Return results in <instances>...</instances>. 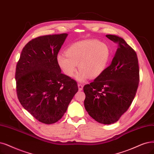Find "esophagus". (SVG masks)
Wrapping results in <instances>:
<instances>
[{
    "label": "esophagus",
    "instance_id": "1",
    "mask_svg": "<svg viewBox=\"0 0 154 154\" xmlns=\"http://www.w3.org/2000/svg\"><path fill=\"white\" fill-rule=\"evenodd\" d=\"M78 88H79V89L80 90V91H82V89H83V85L82 84L79 83L78 84Z\"/></svg>",
    "mask_w": 154,
    "mask_h": 154
}]
</instances>
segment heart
I'll return each mask as SVG.
<instances>
[{"label":"heart","instance_id":"b5f03b06","mask_svg":"<svg viewBox=\"0 0 154 154\" xmlns=\"http://www.w3.org/2000/svg\"><path fill=\"white\" fill-rule=\"evenodd\" d=\"M65 54H59L57 62L63 72L72 77L77 71L75 78L83 82L90 77L97 78L104 72L111 58V51L109 45L98 40H87L73 44Z\"/></svg>","mask_w":154,"mask_h":154}]
</instances>
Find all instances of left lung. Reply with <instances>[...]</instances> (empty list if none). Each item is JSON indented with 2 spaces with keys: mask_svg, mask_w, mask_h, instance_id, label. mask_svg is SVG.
<instances>
[{
  "mask_svg": "<svg viewBox=\"0 0 154 154\" xmlns=\"http://www.w3.org/2000/svg\"><path fill=\"white\" fill-rule=\"evenodd\" d=\"M118 49L112 63L100 76L84 86V106L88 114L101 124L116 122L135 97L140 81L135 51L117 35H106Z\"/></svg>",
  "mask_w": 154,
  "mask_h": 154,
  "instance_id": "8db88e82",
  "label": "left lung"
}]
</instances>
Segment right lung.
I'll list each match as a JSON object with an SVG mask.
<instances>
[{"instance_id": "add662e5", "label": "right lung", "mask_w": 154, "mask_h": 154, "mask_svg": "<svg viewBox=\"0 0 154 154\" xmlns=\"http://www.w3.org/2000/svg\"><path fill=\"white\" fill-rule=\"evenodd\" d=\"M67 33L33 38L23 49L15 73L21 105L39 122H58L78 91L77 82L62 73L57 56Z\"/></svg>"}]
</instances>
